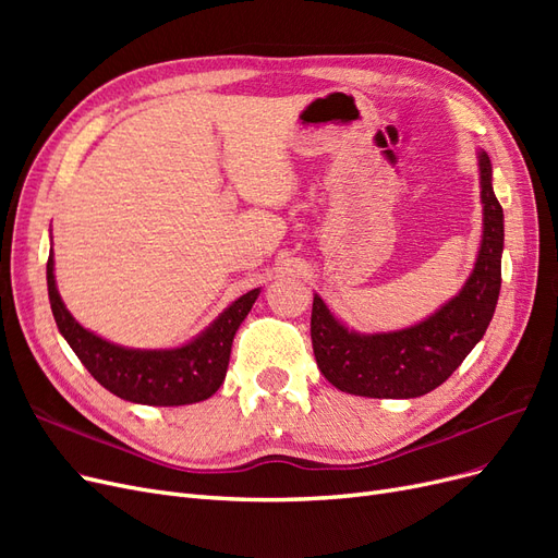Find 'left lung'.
I'll return each mask as SVG.
<instances>
[{
  "mask_svg": "<svg viewBox=\"0 0 558 558\" xmlns=\"http://www.w3.org/2000/svg\"><path fill=\"white\" fill-rule=\"evenodd\" d=\"M477 167L482 242L463 289L445 305L408 328L359 332L344 326L314 293L312 347L318 369L335 388L365 398L426 396L451 377L484 337L500 293L505 221L486 150L477 154Z\"/></svg>",
  "mask_w": 558,
  "mask_h": 558,
  "instance_id": "8db88e82",
  "label": "left lung"
}]
</instances>
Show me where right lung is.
<instances>
[{
    "label": "right lung",
    "mask_w": 558,
    "mask_h": 558,
    "mask_svg": "<svg viewBox=\"0 0 558 558\" xmlns=\"http://www.w3.org/2000/svg\"><path fill=\"white\" fill-rule=\"evenodd\" d=\"M48 300L60 335L72 347L88 373L107 391L137 404L177 408L211 398L221 388L234 332L258 300L260 289H253L232 302L211 324L181 347L174 349H130L113 344L93 330L83 328L64 307L56 283L53 246L46 265Z\"/></svg>",
    "instance_id": "obj_1"
}]
</instances>
